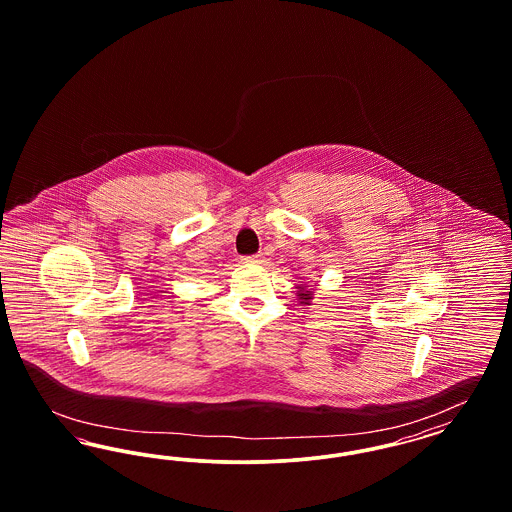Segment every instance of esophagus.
Wrapping results in <instances>:
<instances>
[{
    "label": "esophagus",
    "mask_w": 512,
    "mask_h": 512,
    "mask_svg": "<svg viewBox=\"0 0 512 512\" xmlns=\"http://www.w3.org/2000/svg\"><path fill=\"white\" fill-rule=\"evenodd\" d=\"M244 263H247V265H261V263H265V257L261 253L249 255V257H245Z\"/></svg>",
    "instance_id": "obj_1"
}]
</instances>
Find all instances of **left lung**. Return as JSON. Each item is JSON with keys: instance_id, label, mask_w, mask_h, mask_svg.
Instances as JSON below:
<instances>
[{"instance_id": "8db88e82", "label": "left lung", "mask_w": 512, "mask_h": 512, "mask_svg": "<svg viewBox=\"0 0 512 512\" xmlns=\"http://www.w3.org/2000/svg\"><path fill=\"white\" fill-rule=\"evenodd\" d=\"M313 295H315V293L311 292V290L307 288V284H299V286H297V297H299V303L309 305V303L313 301Z\"/></svg>"}]
</instances>
